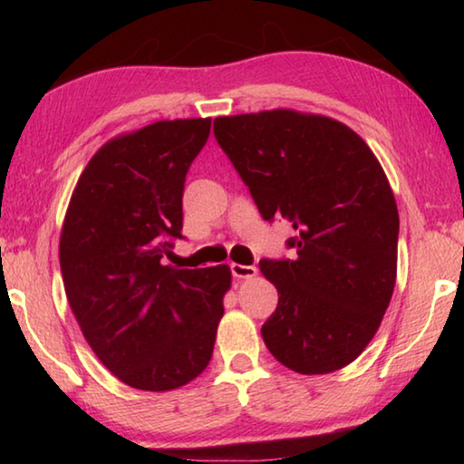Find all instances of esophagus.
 <instances>
[{"mask_svg":"<svg viewBox=\"0 0 464 464\" xmlns=\"http://www.w3.org/2000/svg\"><path fill=\"white\" fill-rule=\"evenodd\" d=\"M231 268V274L235 278H254L256 274H257V268L256 266H243V264H231L229 266Z\"/></svg>","mask_w":464,"mask_h":464,"instance_id":"1","label":"esophagus"}]
</instances>
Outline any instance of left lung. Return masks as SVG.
<instances>
[{"label": "left lung", "mask_w": 464, "mask_h": 464, "mask_svg": "<svg viewBox=\"0 0 464 464\" xmlns=\"http://www.w3.org/2000/svg\"><path fill=\"white\" fill-rule=\"evenodd\" d=\"M215 139L264 221L295 229L293 257L260 260L278 290L262 325L270 354L301 374L340 371L395 288L399 213L381 163L345 124L295 110L218 116Z\"/></svg>", "instance_id": "left-lung-1"}]
</instances>
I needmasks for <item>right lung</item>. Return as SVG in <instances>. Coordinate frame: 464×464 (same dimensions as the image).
Segmentation results:
<instances>
[{"label": "right lung", "mask_w": 464, "mask_h": 464, "mask_svg": "<svg viewBox=\"0 0 464 464\" xmlns=\"http://www.w3.org/2000/svg\"><path fill=\"white\" fill-rule=\"evenodd\" d=\"M210 119L161 121L110 140L69 202L59 260L67 301L100 362L129 387L169 391L213 356L227 266L163 264L182 237L186 174Z\"/></svg>", "instance_id": "obj_1"}]
</instances>
